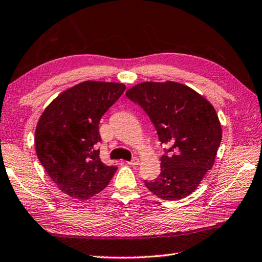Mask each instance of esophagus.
Wrapping results in <instances>:
<instances>
[{
	"label": "esophagus",
	"mask_w": 262,
	"mask_h": 262,
	"mask_svg": "<svg viewBox=\"0 0 262 262\" xmlns=\"http://www.w3.org/2000/svg\"><path fill=\"white\" fill-rule=\"evenodd\" d=\"M127 164L131 165V166H136V165H139V164H140V161H139V158H137V157H136V158H133L131 162H127Z\"/></svg>",
	"instance_id": "obj_1"
}]
</instances>
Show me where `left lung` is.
<instances>
[{
	"label": "left lung",
	"instance_id": "8db88e82",
	"mask_svg": "<svg viewBox=\"0 0 262 262\" xmlns=\"http://www.w3.org/2000/svg\"><path fill=\"white\" fill-rule=\"evenodd\" d=\"M126 97L143 108L159 141L170 146L161 158V174L145 185L163 200L190 195L215 164L222 125L213 106L195 90L175 81L140 82Z\"/></svg>",
	"mask_w": 262,
	"mask_h": 262
}]
</instances>
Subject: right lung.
Listing matches in <instances>:
<instances>
[{
	"mask_svg": "<svg viewBox=\"0 0 262 262\" xmlns=\"http://www.w3.org/2000/svg\"><path fill=\"white\" fill-rule=\"evenodd\" d=\"M125 88L120 82H80L53 99L37 122V157L57 188L71 198H92L116 172L117 167L100 161L96 145L101 116Z\"/></svg>",
	"mask_w": 262,
	"mask_h": 262,
	"instance_id": "1",
	"label": "right lung"
}]
</instances>
